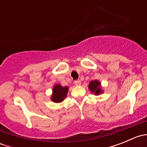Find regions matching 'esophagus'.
<instances>
[{
	"instance_id": "1",
	"label": "esophagus",
	"mask_w": 147,
	"mask_h": 147,
	"mask_svg": "<svg viewBox=\"0 0 147 147\" xmlns=\"http://www.w3.org/2000/svg\"><path fill=\"white\" fill-rule=\"evenodd\" d=\"M75 85L78 86V85H80L81 84V81L80 80H77L75 81Z\"/></svg>"
}]
</instances>
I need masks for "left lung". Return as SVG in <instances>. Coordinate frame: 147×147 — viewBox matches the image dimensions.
Segmentation results:
<instances>
[{
    "mask_svg": "<svg viewBox=\"0 0 147 147\" xmlns=\"http://www.w3.org/2000/svg\"><path fill=\"white\" fill-rule=\"evenodd\" d=\"M89 89L92 93H94L95 95H99L102 94L103 91L101 89V83L98 80H92L90 82L88 85Z\"/></svg>",
    "mask_w": 147,
    "mask_h": 147,
    "instance_id": "left-lung-1",
    "label": "left lung"
}]
</instances>
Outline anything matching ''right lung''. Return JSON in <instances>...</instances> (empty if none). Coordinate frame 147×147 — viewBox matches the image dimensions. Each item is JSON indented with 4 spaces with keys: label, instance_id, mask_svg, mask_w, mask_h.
Returning a JSON list of instances; mask_svg holds the SVG:
<instances>
[{
    "label": "right lung",
    "instance_id": "obj_1",
    "mask_svg": "<svg viewBox=\"0 0 147 147\" xmlns=\"http://www.w3.org/2000/svg\"><path fill=\"white\" fill-rule=\"evenodd\" d=\"M69 87H63L60 84H55L53 89V94L51 96V100L54 102H61L64 100L67 94Z\"/></svg>",
    "mask_w": 147,
    "mask_h": 147
}]
</instances>
